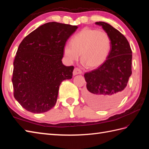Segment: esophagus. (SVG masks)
I'll return each mask as SVG.
<instances>
[{
	"label": "esophagus",
	"mask_w": 149,
	"mask_h": 149,
	"mask_svg": "<svg viewBox=\"0 0 149 149\" xmlns=\"http://www.w3.org/2000/svg\"><path fill=\"white\" fill-rule=\"evenodd\" d=\"M82 74V71L79 68H75L74 71H73V74H74V75H78V74Z\"/></svg>",
	"instance_id": "obj_1"
}]
</instances>
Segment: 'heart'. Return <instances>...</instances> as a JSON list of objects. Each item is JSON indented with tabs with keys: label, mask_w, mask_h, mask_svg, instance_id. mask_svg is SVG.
<instances>
[{
	"label": "heart",
	"mask_w": 149,
	"mask_h": 149,
	"mask_svg": "<svg viewBox=\"0 0 149 149\" xmlns=\"http://www.w3.org/2000/svg\"><path fill=\"white\" fill-rule=\"evenodd\" d=\"M111 40L104 31L84 28L72 38L70 45L63 47L66 61L72 63L79 58L91 68H97L106 61L111 50Z\"/></svg>",
	"instance_id": "1"
}]
</instances>
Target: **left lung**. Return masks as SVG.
<instances>
[{
	"instance_id": "left-lung-1",
	"label": "left lung",
	"mask_w": 149,
	"mask_h": 149,
	"mask_svg": "<svg viewBox=\"0 0 149 149\" xmlns=\"http://www.w3.org/2000/svg\"><path fill=\"white\" fill-rule=\"evenodd\" d=\"M95 24L108 34L111 46L106 61L84 74L86 88L84 97L91 106L104 109L115 106L125 95L132 74V50L126 38L115 28L104 22Z\"/></svg>"
}]
</instances>
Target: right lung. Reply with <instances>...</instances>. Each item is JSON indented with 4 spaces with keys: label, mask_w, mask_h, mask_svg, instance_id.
Wrapping results in <instances>:
<instances>
[{
    "label": "right lung",
    "mask_w": 149,
    "mask_h": 149,
    "mask_svg": "<svg viewBox=\"0 0 149 149\" xmlns=\"http://www.w3.org/2000/svg\"><path fill=\"white\" fill-rule=\"evenodd\" d=\"M78 27L52 22L22 41L13 62L14 97L28 111L42 113L55 106L61 82L72 78L73 66L63 64V47Z\"/></svg>",
    "instance_id": "add662e5"
}]
</instances>
